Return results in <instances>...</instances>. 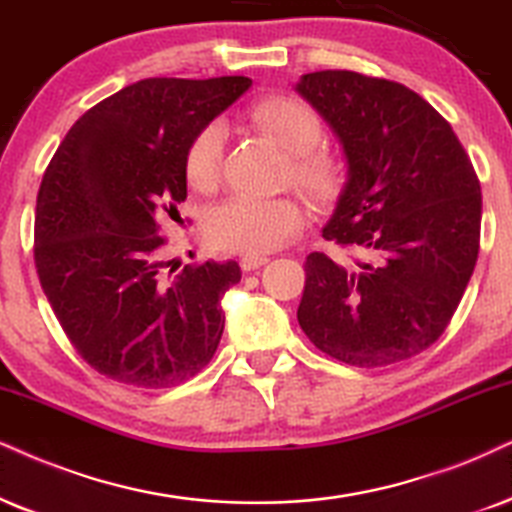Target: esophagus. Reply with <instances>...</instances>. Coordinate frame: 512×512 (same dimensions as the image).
<instances>
[{
    "label": "esophagus",
    "mask_w": 512,
    "mask_h": 512,
    "mask_svg": "<svg viewBox=\"0 0 512 512\" xmlns=\"http://www.w3.org/2000/svg\"><path fill=\"white\" fill-rule=\"evenodd\" d=\"M267 262H269L267 255H245L241 260V267H243V271H255V269L264 267Z\"/></svg>",
    "instance_id": "obj_1"
}]
</instances>
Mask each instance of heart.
I'll use <instances>...</instances> for the list:
<instances>
[{
    "label": "heart",
    "mask_w": 512,
    "mask_h": 512,
    "mask_svg": "<svg viewBox=\"0 0 512 512\" xmlns=\"http://www.w3.org/2000/svg\"><path fill=\"white\" fill-rule=\"evenodd\" d=\"M250 120L290 153L288 184L316 205H328L347 184V163L323 144V122L297 96H264L250 106ZM226 127L210 120L196 132L184 155V174L200 193H212L222 181ZM304 224V208L293 196H234L219 203L205 222V236L219 250L262 255L288 243Z\"/></svg>",
    "instance_id": "heart-1"
}]
</instances>
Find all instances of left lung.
<instances>
[{
	"label": "left lung",
	"mask_w": 512,
	"mask_h": 512,
	"mask_svg": "<svg viewBox=\"0 0 512 512\" xmlns=\"http://www.w3.org/2000/svg\"><path fill=\"white\" fill-rule=\"evenodd\" d=\"M297 92L331 122L347 184L326 241L309 252L297 321L316 349L359 368L425 352L449 326L480 252L482 191L442 115L404 84L354 70L302 75Z\"/></svg>",
	"instance_id": "left-lung-1"
}]
</instances>
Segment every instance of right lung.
<instances>
[{"instance_id":"1","label":"right lung","mask_w":512,"mask_h":512,"mask_svg":"<svg viewBox=\"0 0 512 512\" xmlns=\"http://www.w3.org/2000/svg\"><path fill=\"white\" fill-rule=\"evenodd\" d=\"M250 77H148L89 108L44 172L35 267L75 352L115 383L163 390L215 357L222 297L238 262L160 257L167 219L186 200L184 155Z\"/></svg>"}]
</instances>
